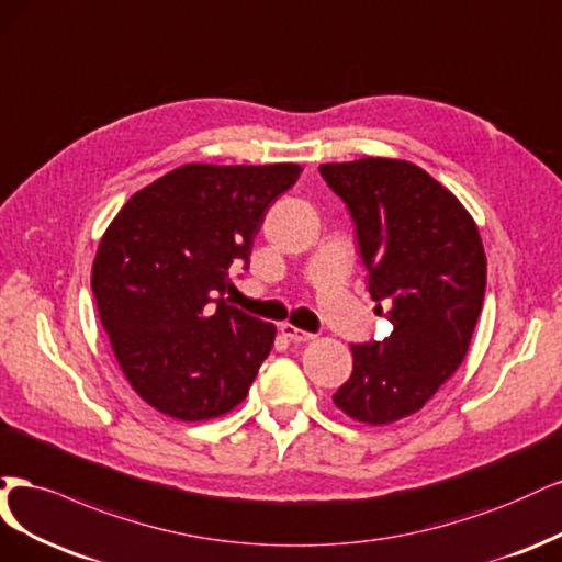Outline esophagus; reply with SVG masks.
I'll return each mask as SVG.
<instances>
[{"mask_svg":"<svg viewBox=\"0 0 562 562\" xmlns=\"http://www.w3.org/2000/svg\"><path fill=\"white\" fill-rule=\"evenodd\" d=\"M280 331H282L284 338H289L292 342H307V340H313V334H307V331L294 327V324H289V322L280 324Z\"/></svg>","mask_w":562,"mask_h":562,"instance_id":"1","label":"esophagus"}]
</instances>
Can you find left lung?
<instances>
[{
  "instance_id": "obj_1",
  "label": "left lung",
  "mask_w": 562,
  "mask_h": 562,
  "mask_svg": "<svg viewBox=\"0 0 562 562\" xmlns=\"http://www.w3.org/2000/svg\"><path fill=\"white\" fill-rule=\"evenodd\" d=\"M319 175L346 203L385 340L352 346V375L334 404L390 425L420 411L458 371L485 294V251L462 203L408 160L327 162Z\"/></svg>"
}]
</instances>
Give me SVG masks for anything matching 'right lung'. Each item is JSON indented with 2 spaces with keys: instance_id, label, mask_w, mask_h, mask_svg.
I'll use <instances>...</instances> for the list:
<instances>
[{
  "instance_id": "obj_1",
  "label": "right lung",
  "mask_w": 562,
  "mask_h": 562,
  "mask_svg": "<svg viewBox=\"0 0 562 562\" xmlns=\"http://www.w3.org/2000/svg\"><path fill=\"white\" fill-rule=\"evenodd\" d=\"M299 172L189 162L137 191L102 235L90 280L98 313L121 371L156 411L210 420L247 396L276 327L224 292Z\"/></svg>"
}]
</instances>
